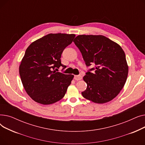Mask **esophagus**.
Wrapping results in <instances>:
<instances>
[{
	"label": "esophagus",
	"mask_w": 145,
	"mask_h": 145,
	"mask_svg": "<svg viewBox=\"0 0 145 145\" xmlns=\"http://www.w3.org/2000/svg\"><path fill=\"white\" fill-rule=\"evenodd\" d=\"M74 79L76 80H81L82 79V76L80 75V74H79V75H74Z\"/></svg>",
	"instance_id": "34e87169"
}]
</instances>
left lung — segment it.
Wrapping results in <instances>:
<instances>
[{
    "label": "left lung",
    "mask_w": 145,
    "mask_h": 145,
    "mask_svg": "<svg viewBox=\"0 0 145 145\" xmlns=\"http://www.w3.org/2000/svg\"><path fill=\"white\" fill-rule=\"evenodd\" d=\"M87 67L83 80L86 99L105 103L115 98L123 88L128 74L125 53L116 43L102 35H79L73 40Z\"/></svg>",
    "instance_id": "1"
}]
</instances>
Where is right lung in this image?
<instances>
[{
    "instance_id": "add662e5",
    "label": "right lung",
    "mask_w": 145,
    "mask_h": 145,
    "mask_svg": "<svg viewBox=\"0 0 145 145\" xmlns=\"http://www.w3.org/2000/svg\"><path fill=\"white\" fill-rule=\"evenodd\" d=\"M74 34H48L29 45L19 66L22 84L29 96L42 105L54 103L64 97L74 76L59 72L64 49Z\"/></svg>"
}]
</instances>
